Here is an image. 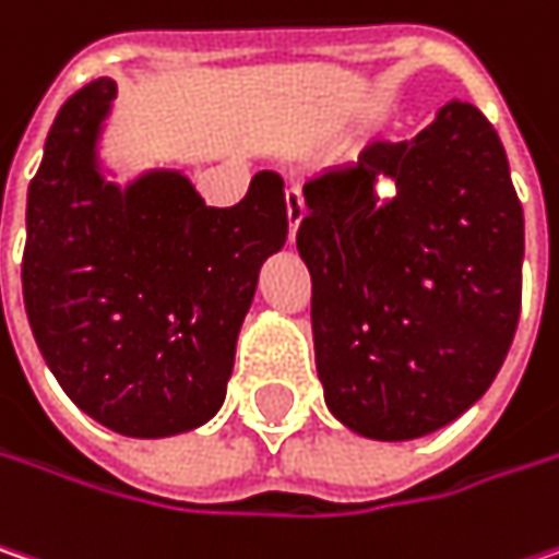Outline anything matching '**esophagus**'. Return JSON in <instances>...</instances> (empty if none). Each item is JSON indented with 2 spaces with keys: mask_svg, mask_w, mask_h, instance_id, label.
Returning a JSON list of instances; mask_svg holds the SVG:
<instances>
[{
  "mask_svg": "<svg viewBox=\"0 0 559 559\" xmlns=\"http://www.w3.org/2000/svg\"><path fill=\"white\" fill-rule=\"evenodd\" d=\"M284 205H287V227H290V243L297 240V230H300V221L307 214V202H304V192L294 186L284 192Z\"/></svg>",
  "mask_w": 559,
  "mask_h": 559,
  "instance_id": "1",
  "label": "esophagus"
}]
</instances>
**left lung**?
<instances>
[{
	"label": "left lung",
	"mask_w": 559,
	"mask_h": 559,
	"mask_svg": "<svg viewBox=\"0 0 559 559\" xmlns=\"http://www.w3.org/2000/svg\"><path fill=\"white\" fill-rule=\"evenodd\" d=\"M379 176L396 182L382 203ZM325 405L350 433L417 440L475 405L507 360L525 221L484 114L449 100L408 142H370L304 186Z\"/></svg>",
	"instance_id": "obj_1"
}]
</instances>
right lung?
I'll list each match as a JSON object with an SVG mask.
<instances>
[{
  "label": "right lung",
  "mask_w": 559,
  "mask_h": 559,
  "mask_svg": "<svg viewBox=\"0 0 559 559\" xmlns=\"http://www.w3.org/2000/svg\"><path fill=\"white\" fill-rule=\"evenodd\" d=\"M116 82L72 94L27 189L24 310L50 373L107 430L160 440L224 405L259 269L287 240L284 180L212 209L177 167L116 180L100 142Z\"/></svg>",
  "instance_id": "obj_1"
}]
</instances>
